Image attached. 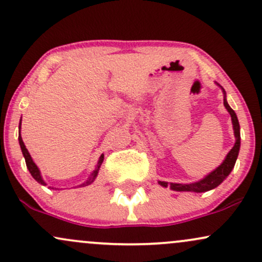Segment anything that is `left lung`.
Instances as JSON below:
<instances>
[{
  "instance_id": "1",
  "label": "left lung",
  "mask_w": 262,
  "mask_h": 262,
  "mask_svg": "<svg viewBox=\"0 0 262 262\" xmlns=\"http://www.w3.org/2000/svg\"><path fill=\"white\" fill-rule=\"evenodd\" d=\"M224 106L228 110V112L230 113L231 122H233V128H234V134H235V144H234L233 149L228 152L227 158L223 161V164L221 166H218L213 172H210L208 176L204 177L201 181L189 183V185H181V183H169V182H162L160 181L161 186L164 187H170L173 191H192V192H206L209 191V189L215 188L217 186L221 185L222 182L224 181L225 177L230 173V171L233 170L234 165H235L237 154H239L240 149V125L239 122H237L236 114L233 110L229 107V104L227 103L224 98Z\"/></svg>"
}]
</instances>
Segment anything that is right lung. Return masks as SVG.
I'll return each mask as SVG.
<instances>
[{"label":"right lung","mask_w":262,"mask_h":262,"mask_svg":"<svg viewBox=\"0 0 262 262\" xmlns=\"http://www.w3.org/2000/svg\"><path fill=\"white\" fill-rule=\"evenodd\" d=\"M19 129H20V123H19ZM18 140H19V145H20V149H22L23 156H25V159H26V164H27V167H28L29 172H31V175L33 176V179H34L35 181H38L39 183H41V185H44V186H45V185H47V183H45V182L43 181V179H41V176H40V171H39V169H38V167H37V165H35L34 162H33L32 158H31V155H29L28 150H27L26 145H25V143H23V140H22V137H20V133H19V137H18ZM102 161H103V155H101V158H100V161H98V165H97V167H96V170L93 171V172L91 173V176H90V179L87 180L86 182H83L82 185H80V187H81V186H87V185H90V183H92V182H93V180H95V179H96V176H97V173H98V170H100V166H101Z\"/></svg>","instance_id":"right-lung-1"}]
</instances>
